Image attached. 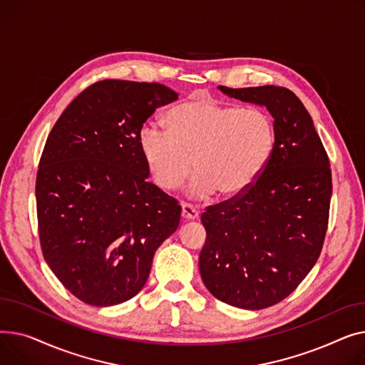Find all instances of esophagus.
<instances>
[{"mask_svg": "<svg viewBox=\"0 0 365 365\" xmlns=\"http://www.w3.org/2000/svg\"><path fill=\"white\" fill-rule=\"evenodd\" d=\"M181 217L185 221H191V220H196L199 217V210H196L191 205L188 203H182L181 205Z\"/></svg>", "mask_w": 365, "mask_h": 365, "instance_id": "1", "label": "esophagus"}]
</instances>
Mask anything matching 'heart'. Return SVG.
I'll return each mask as SVG.
<instances>
[{"label": "heart", "mask_w": 365, "mask_h": 365, "mask_svg": "<svg viewBox=\"0 0 365 365\" xmlns=\"http://www.w3.org/2000/svg\"><path fill=\"white\" fill-rule=\"evenodd\" d=\"M165 130L144 125L138 153L155 184L180 188L191 175L188 196L237 199L259 180L275 147L272 116L258 107L240 109L206 96H195L169 109Z\"/></svg>", "instance_id": "heart-1"}]
</instances>
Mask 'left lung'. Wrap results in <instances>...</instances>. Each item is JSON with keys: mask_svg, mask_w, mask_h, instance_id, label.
Listing matches in <instances>:
<instances>
[{"mask_svg": "<svg viewBox=\"0 0 365 365\" xmlns=\"http://www.w3.org/2000/svg\"><path fill=\"white\" fill-rule=\"evenodd\" d=\"M220 91L267 107L275 123L274 153L245 195L202 213L206 242L199 268L206 289L231 307L264 309L282 302L323 249L331 170L311 115L275 85Z\"/></svg>", "mask_w": 365, "mask_h": 365, "instance_id": "1", "label": "left lung"}]
</instances>
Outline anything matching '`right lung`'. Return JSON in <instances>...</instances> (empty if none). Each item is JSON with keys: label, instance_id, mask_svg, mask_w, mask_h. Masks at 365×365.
Returning <instances> with one entry per match:
<instances>
[{"label": "right lung", "instance_id": "right-lung-1", "mask_svg": "<svg viewBox=\"0 0 365 365\" xmlns=\"http://www.w3.org/2000/svg\"><path fill=\"white\" fill-rule=\"evenodd\" d=\"M178 94L162 83L106 79L57 119L36 174L44 258L79 301L113 307L145 284L158 247L175 232L181 206L148 182L137 135Z\"/></svg>", "mask_w": 365, "mask_h": 365}]
</instances>
